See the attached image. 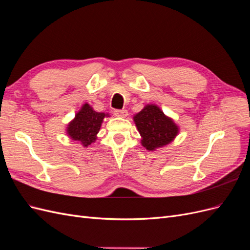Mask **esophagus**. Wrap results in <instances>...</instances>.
<instances>
[{
    "label": "esophagus",
    "instance_id": "esophagus-1",
    "mask_svg": "<svg viewBox=\"0 0 250 250\" xmlns=\"http://www.w3.org/2000/svg\"><path fill=\"white\" fill-rule=\"evenodd\" d=\"M115 115L120 118H126L128 116V111L126 109H116Z\"/></svg>",
    "mask_w": 250,
    "mask_h": 250
}]
</instances>
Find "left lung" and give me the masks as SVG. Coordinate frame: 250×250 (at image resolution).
<instances>
[{
  "instance_id": "obj_1",
  "label": "left lung",
  "mask_w": 250,
  "mask_h": 250,
  "mask_svg": "<svg viewBox=\"0 0 250 250\" xmlns=\"http://www.w3.org/2000/svg\"><path fill=\"white\" fill-rule=\"evenodd\" d=\"M133 121L141 134V144L149 151L167 146L179 132V127L173 119L166 116L155 104H147Z\"/></svg>"
}]
</instances>
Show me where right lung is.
<instances>
[{
  "mask_svg": "<svg viewBox=\"0 0 250 250\" xmlns=\"http://www.w3.org/2000/svg\"><path fill=\"white\" fill-rule=\"evenodd\" d=\"M105 117H109L108 113L98 112L88 103L83 104L75 118L67 124L65 129L67 137L80 143L83 147H88L96 142Z\"/></svg>",
  "mask_w": 250,
  "mask_h": 250,
  "instance_id": "right-lung-1",
  "label": "right lung"
}]
</instances>
